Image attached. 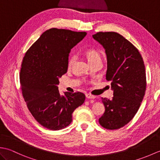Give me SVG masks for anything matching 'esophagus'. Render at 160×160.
Wrapping results in <instances>:
<instances>
[{
    "mask_svg": "<svg viewBox=\"0 0 160 160\" xmlns=\"http://www.w3.org/2000/svg\"><path fill=\"white\" fill-rule=\"evenodd\" d=\"M85 96L87 98H89V99H95V98H96V96H93V95L89 94V93H86Z\"/></svg>",
    "mask_w": 160,
    "mask_h": 160,
    "instance_id": "34e87169",
    "label": "esophagus"
}]
</instances>
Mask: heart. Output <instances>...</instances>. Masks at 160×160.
<instances>
[{"label":"heart","mask_w":160,"mask_h":160,"mask_svg":"<svg viewBox=\"0 0 160 160\" xmlns=\"http://www.w3.org/2000/svg\"><path fill=\"white\" fill-rule=\"evenodd\" d=\"M84 54H85L87 58L88 59V60H89L90 64L98 62V61L102 62L101 53H100V52H98V51L96 49H89L85 51ZM76 56L74 55L70 56L69 60H68V67H72L73 64L75 62V61H76Z\"/></svg>","instance_id":"b5f03b06"}]
</instances>
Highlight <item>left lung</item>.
Listing matches in <instances>:
<instances>
[{
  "label": "left lung",
  "mask_w": 160,
  "mask_h": 160,
  "mask_svg": "<svg viewBox=\"0 0 160 160\" xmlns=\"http://www.w3.org/2000/svg\"><path fill=\"white\" fill-rule=\"evenodd\" d=\"M93 38L105 49L106 79L113 91L111 100L102 98L105 111L99 122L115 130L132 120L143 100L147 86L144 61L136 47L116 32H98Z\"/></svg>",
  "instance_id": "1"
}]
</instances>
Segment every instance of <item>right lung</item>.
<instances>
[{
  "mask_svg": "<svg viewBox=\"0 0 160 160\" xmlns=\"http://www.w3.org/2000/svg\"><path fill=\"white\" fill-rule=\"evenodd\" d=\"M86 32L52 28L33 44L23 58L20 72L22 93L36 121L50 130H60L72 122V113L82 105L81 92L58 91L59 78L67 72L71 49Z\"/></svg>",
  "mask_w": 160,
  "mask_h": 160,
  "instance_id": "add662e5",
  "label": "right lung"
}]
</instances>
